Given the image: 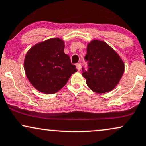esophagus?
<instances>
[{
    "mask_svg": "<svg viewBox=\"0 0 146 146\" xmlns=\"http://www.w3.org/2000/svg\"><path fill=\"white\" fill-rule=\"evenodd\" d=\"M76 67L78 68V71H80L81 69V64L80 63H78V64H76Z\"/></svg>",
    "mask_w": 146,
    "mask_h": 146,
    "instance_id": "34e87169",
    "label": "esophagus"
}]
</instances>
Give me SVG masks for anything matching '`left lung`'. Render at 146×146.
<instances>
[{
    "label": "left lung",
    "instance_id": "1",
    "mask_svg": "<svg viewBox=\"0 0 146 146\" xmlns=\"http://www.w3.org/2000/svg\"><path fill=\"white\" fill-rule=\"evenodd\" d=\"M84 58L88 69L83 71L82 76L90 90L99 94L113 90L124 72V63L117 52L105 42L92 40L88 43Z\"/></svg>",
    "mask_w": 146,
    "mask_h": 146
}]
</instances>
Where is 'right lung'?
<instances>
[{
    "instance_id": "obj_1",
    "label": "right lung",
    "mask_w": 146,
    "mask_h": 146,
    "mask_svg": "<svg viewBox=\"0 0 146 146\" xmlns=\"http://www.w3.org/2000/svg\"><path fill=\"white\" fill-rule=\"evenodd\" d=\"M64 49L62 39L52 38L36 43L26 53L24 62L26 77L39 92H57L78 71Z\"/></svg>"
}]
</instances>
